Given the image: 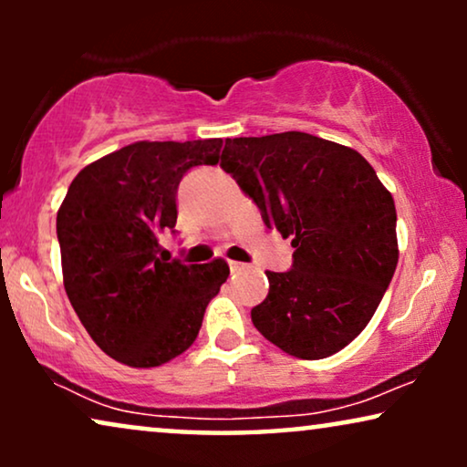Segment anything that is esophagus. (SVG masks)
<instances>
[{
  "label": "esophagus",
  "instance_id": "obj_1",
  "mask_svg": "<svg viewBox=\"0 0 467 467\" xmlns=\"http://www.w3.org/2000/svg\"><path fill=\"white\" fill-rule=\"evenodd\" d=\"M229 270H232V274H242L248 270V265L240 264V261H229Z\"/></svg>",
  "mask_w": 467,
  "mask_h": 467
}]
</instances>
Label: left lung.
<instances>
[{
    "instance_id": "8db88e82",
    "label": "left lung",
    "mask_w": 467,
    "mask_h": 467,
    "mask_svg": "<svg viewBox=\"0 0 467 467\" xmlns=\"http://www.w3.org/2000/svg\"><path fill=\"white\" fill-rule=\"evenodd\" d=\"M221 168L291 238L293 265L265 272L253 325L285 353L323 359L374 317L395 265V203L359 152L304 131L225 140Z\"/></svg>"
}]
</instances>
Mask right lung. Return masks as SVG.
<instances>
[{"mask_svg": "<svg viewBox=\"0 0 467 467\" xmlns=\"http://www.w3.org/2000/svg\"><path fill=\"white\" fill-rule=\"evenodd\" d=\"M221 138L136 142L78 171L57 213L63 285L93 342L125 366L157 368L184 353L229 276L223 259L168 261L176 193L197 165H216Z\"/></svg>", "mask_w": 467, "mask_h": 467, "instance_id": "add662e5", "label": "right lung"}]
</instances>
